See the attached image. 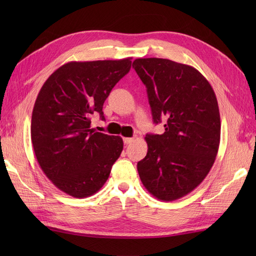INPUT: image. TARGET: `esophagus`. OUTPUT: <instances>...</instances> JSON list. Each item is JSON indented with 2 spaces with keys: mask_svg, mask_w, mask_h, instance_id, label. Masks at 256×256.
I'll return each mask as SVG.
<instances>
[{
  "mask_svg": "<svg viewBox=\"0 0 256 256\" xmlns=\"http://www.w3.org/2000/svg\"><path fill=\"white\" fill-rule=\"evenodd\" d=\"M134 142V138H124V143L125 144H130Z\"/></svg>",
  "mask_w": 256,
  "mask_h": 256,
  "instance_id": "34e87169",
  "label": "esophagus"
}]
</instances>
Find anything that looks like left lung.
Masks as SVG:
<instances>
[{"label":"left lung","instance_id":"8db88e82","mask_svg":"<svg viewBox=\"0 0 256 256\" xmlns=\"http://www.w3.org/2000/svg\"><path fill=\"white\" fill-rule=\"evenodd\" d=\"M154 124L164 134H146L147 154L138 162L144 187L158 200H175L204 180L220 144V113L212 85L194 67L166 58H136Z\"/></svg>","mask_w":256,"mask_h":256}]
</instances>
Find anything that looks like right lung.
<instances>
[{
	"label": "right lung",
	"instance_id": "1",
	"mask_svg": "<svg viewBox=\"0 0 256 256\" xmlns=\"http://www.w3.org/2000/svg\"><path fill=\"white\" fill-rule=\"evenodd\" d=\"M131 58L69 62L47 79L34 104L30 138L44 173L76 198L95 194L122 150L120 136L96 132L90 118L131 68Z\"/></svg>",
	"mask_w": 256,
	"mask_h": 256
}]
</instances>
